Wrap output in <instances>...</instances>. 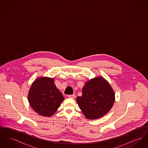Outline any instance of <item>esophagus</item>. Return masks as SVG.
<instances>
[{
  "label": "esophagus",
  "instance_id": "obj_1",
  "mask_svg": "<svg viewBox=\"0 0 148 148\" xmlns=\"http://www.w3.org/2000/svg\"><path fill=\"white\" fill-rule=\"evenodd\" d=\"M68 97L70 98H75V94L68 95Z\"/></svg>",
  "mask_w": 148,
  "mask_h": 148
}]
</instances>
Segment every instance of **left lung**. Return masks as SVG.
Here are the masks:
<instances>
[{"mask_svg":"<svg viewBox=\"0 0 148 148\" xmlns=\"http://www.w3.org/2000/svg\"><path fill=\"white\" fill-rule=\"evenodd\" d=\"M77 101L87 119H95L110 110L115 101V94L104 78L95 77L85 83L82 96L77 97Z\"/></svg>","mask_w":148,"mask_h":148,"instance_id":"8db88e82","label":"left lung"}]
</instances>
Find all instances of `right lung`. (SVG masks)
<instances>
[{"mask_svg": "<svg viewBox=\"0 0 148 148\" xmlns=\"http://www.w3.org/2000/svg\"><path fill=\"white\" fill-rule=\"evenodd\" d=\"M64 97L56 88L53 78L37 79L29 92L28 100L37 113L49 117L54 114L63 101Z\"/></svg>", "mask_w": 148, "mask_h": 148, "instance_id": "obj_1", "label": "right lung"}]
</instances>
